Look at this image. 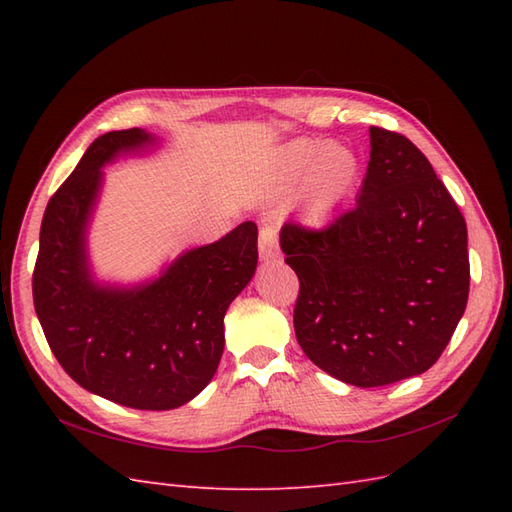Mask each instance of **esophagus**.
<instances>
[{
    "mask_svg": "<svg viewBox=\"0 0 512 512\" xmlns=\"http://www.w3.org/2000/svg\"><path fill=\"white\" fill-rule=\"evenodd\" d=\"M281 255L279 242H277V226L275 224H264L262 231H259V257L264 262H275Z\"/></svg>",
    "mask_w": 512,
    "mask_h": 512,
    "instance_id": "34e87169",
    "label": "esophagus"
}]
</instances>
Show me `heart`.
<instances>
[{"mask_svg":"<svg viewBox=\"0 0 512 512\" xmlns=\"http://www.w3.org/2000/svg\"><path fill=\"white\" fill-rule=\"evenodd\" d=\"M273 176L281 191H292L301 184V200L308 211L328 215L352 198L361 182V160L347 145L297 138L279 147Z\"/></svg>","mask_w":512,"mask_h":512,"instance_id":"obj_1","label":"heart"}]
</instances>
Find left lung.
Here are the masks:
<instances>
[{
    "mask_svg": "<svg viewBox=\"0 0 512 512\" xmlns=\"http://www.w3.org/2000/svg\"><path fill=\"white\" fill-rule=\"evenodd\" d=\"M369 147L354 209L323 231H279L301 284V350L356 387L427 372L458 328L471 281L466 222L431 162L380 127H369Z\"/></svg>",
    "mask_w": 512,
    "mask_h": 512,
    "instance_id": "obj_1",
    "label": "left lung"
}]
</instances>
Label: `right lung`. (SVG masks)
<instances>
[{"mask_svg":"<svg viewBox=\"0 0 512 512\" xmlns=\"http://www.w3.org/2000/svg\"><path fill=\"white\" fill-rule=\"evenodd\" d=\"M160 147L147 129L99 136L46 206L32 297L52 354L83 389L118 405L167 411L211 383L224 314L257 270V226L184 250L140 281L96 275L90 228L105 167Z\"/></svg>","mask_w":512,"mask_h":512,"instance_id":"add662e5","label":"right lung"}]
</instances>
